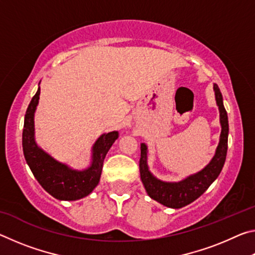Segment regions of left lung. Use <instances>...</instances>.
Segmentation results:
<instances>
[{
  "label": "left lung",
  "mask_w": 255,
  "mask_h": 255,
  "mask_svg": "<svg viewBox=\"0 0 255 255\" xmlns=\"http://www.w3.org/2000/svg\"><path fill=\"white\" fill-rule=\"evenodd\" d=\"M214 91L216 103L219 109L222 132L214 157L211 158L208 165L205 166L201 171L189 175L188 178L179 182H165V181L158 180L148 170L147 146L144 143L140 144L139 172L141 182L144 184L147 195L152 199L169 208H182L198 199L217 179L225 163L228 139V118L223 103V96L217 84H214Z\"/></svg>",
  "instance_id": "left-lung-1"
}]
</instances>
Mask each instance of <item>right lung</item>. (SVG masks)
I'll list each match as a JSON object with an SVG mask.
<instances>
[{
  "label": "right lung",
  "mask_w": 255,
  "mask_h": 255,
  "mask_svg": "<svg viewBox=\"0 0 255 255\" xmlns=\"http://www.w3.org/2000/svg\"><path fill=\"white\" fill-rule=\"evenodd\" d=\"M40 88L30 101L24 116L22 148L27 164L34 178L49 195L58 200H79L89 196L100 181L103 161L118 131L103 133L92 147V161L88 169L74 170L66 164L56 161L40 148L34 140V112L39 102Z\"/></svg>",
  "instance_id": "1"
}]
</instances>
